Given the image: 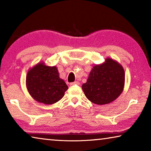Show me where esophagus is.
<instances>
[{
    "label": "esophagus",
    "mask_w": 151,
    "mask_h": 151,
    "mask_svg": "<svg viewBox=\"0 0 151 151\" xmlns=\"http://www.w3.org/2000/svg\"><path fill=\"white\" fill-rule=\"evenodd\" d=\"M70 85H71V86H73V85H79V82H78V81H75V82H73V83H70Z\"/></svg>",
    "instance_id": "obj_1"
}]
</instances>
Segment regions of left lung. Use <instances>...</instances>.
<instances>
[{"instance_id":"left-lung-1","label":"left lung","mask_w":151,"mask_h":151,"mask_svg":"<svg viewBox=\"0 0 151 151\" xmlns=\"http://www.w3.org/2000/svg\"><path fill=\"white\" fill-rule=\"evenodd\" d=\"M125 74L121 64L107 57L93 66L82 89L89 101L99 105L109 104L118 98L124 87Z\"/></svg>"}]
</instances>
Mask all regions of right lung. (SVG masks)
<instances>
[{
	"instance_id": "right-lung-1",
	"label": "right lung",
	"mask_w": 151,
	"mask_h": 151,
	"mask_svg": "<svg viewBox=\"0 0 151 151\" xmlns=\"http://www.w3.org/2000/svg\"><path fill=\"white\" fill-rule=\"evenodd\" d=\"M27 91L36 101L52 104L59 101L68 88L60 78L57 66L37 63L28 70L26 77Z\"/></svg>"
}]
</instances>
